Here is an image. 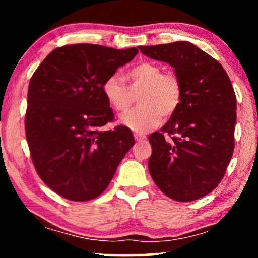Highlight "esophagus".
I'll return each instance as SVG.
<instances>
[{"instance_id":"1","label":"esophagus","mask_w":258,"mask_h":258,"mask_svg":"<svg viewBox=\"0 0 258 258\" xmlns=\"http://www.w3.org/2000/svg\"><path fill=\"white\" fill-rule=\"evenodd\" d=\"M134 137H135V140L137 141V142H143L144 140H146V136L144 135H142V134H135V135H134Z\"/></svg>"}]
</instances>
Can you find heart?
<instances>
[{"label": "heart", "instance_id": "heart-1", "mask_svg": "<svg viewBox=\"0 0 258 258\" xmlns=\"http://www.w3.org/2000/svg\"><path fill=\"white\" fill-rule=\"evenodd\" d=\"M133 91L141 93L137 105L121 117L125 126L137 133H146L158 124L162 116L170 117L177 110L183 97L181 80L174 73H163L154 62H141L126 73ZM103 94L116 111H125L133 103V96L124 81L117 74L104 81Z\"/></svg>", "mask_w": 258, "mask_h": 258}]
</instances>
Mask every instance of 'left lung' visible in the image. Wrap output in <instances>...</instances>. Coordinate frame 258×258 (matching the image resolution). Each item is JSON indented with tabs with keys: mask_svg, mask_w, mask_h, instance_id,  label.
<instances>
[{
	"mask_svg": "<svg viewBox=\"0 0 258 258\" xmlns=\"http://www.w3.org/2000/svg\"><path fill=\"white\" fill-rule=\"evenodd\" d=\"M139 49L169 63L183 88L177 110L149 136V172L170 199L199 200L220 184L234 153L236 95L230 79L220 62L189 42Z\"/></svg>",
	"mask_w": 258,
	"mask_h": 258,
	"instance_id": "obj_1",
	"label": "left lung"
}]
</instances>
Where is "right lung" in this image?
Wrapping results in <instances>:
<instances>
[{
	"label": "right lung",
	"instance_id": "add662e5",
	"mask_svg": "<svg viewBox=\"0 0 258 258\" xmlns=\"http://www.w3.org/2000/svg\"><path fill=\"white\" fill-rule=\"evenodd\" d=\"M137 51L63 45L31 76L24 117L28 147L37 175L59 196L76 202L96 199L135 143L125 125L101 128L115 118L104 81Z\"/></svg>",
	"mask_w": 258,
	"mask_h": 258
}]
</instances>
